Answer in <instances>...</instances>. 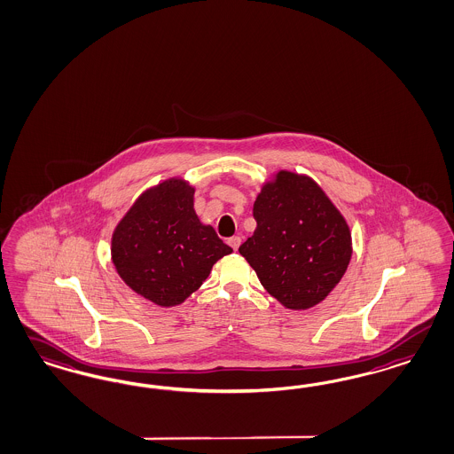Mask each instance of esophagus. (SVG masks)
<instances>
[{
    "label": "esophagus",
    "mask_w": 454,
    "mask_h": 454,
    "mask_svg": "<svg viewBox=\"0 0 454 454\" xmlns=\"http://www.w3.org/2000/svg\"><path fill=\"white\" fill-rule=\"evenodd\" d=\"M228 245H230L233 250H238V248H239V245H241V238H239V236H231V238H228Z\"/></svg>",
    "instance_id": "1"
}]
</instances>
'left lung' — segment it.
I'll return each mask as SVG.
<instances>
[{
	"instance_id": "obj_1",
	"label": "left lung",
	"mask_w": 454,
	"mask_h": 454,
	"mask_svg": "<svg viewBox=\"0 0 454 454\" xmlns=\"http://www.w3.org/2000/svg\"><path fill=\"white\" fill-rule=\"evenodd\" d=\"M256 230L239 254L271 297L290 310L320 303L344 277L352 236L312 177L278 171L253 204Z\"/></svg>"
}]
</instances>
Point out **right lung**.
Masks as SVG:
<instances>
[{"label": "right lung", "mask_w": 454, "mask_h": 454, "mask_svg": "<svg viewBox=\"0 0 454 454\" xmlns=\"http://www.w3.org/2000/svg\"><path fill=\"white\" fill-rule=\"evenodd\" d=\"M231 248L194 211V188L171 177L144 191L112 235V263L136 294L159 307L183 303Z\"/></svg>", "instance_id": "1"}]
</instances>
